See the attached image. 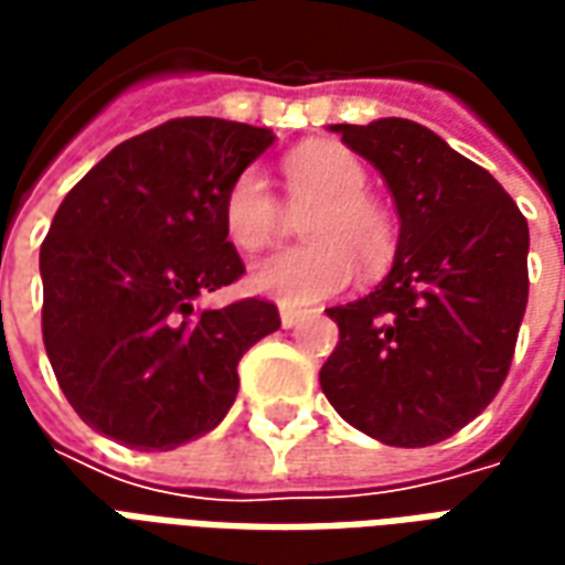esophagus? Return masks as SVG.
I'll return each mask as SVG.
<instances>
[{
	"label": "esophagus",
	"instance_id": "34e87169",
	"mask_svg": "<svg viewBox=\"0 0 565 565\" xmlns=\"http://www.w3.org/2000/svg\"><path fill=\"white\" fill-rule=\"evenodd\" d=\"M306 318V311L302 308H294V306H281V323L290 330V327H296L299 320Z\"/></svg>",
	"mask_w": 565,
	"mask_h": 565
}]
</instances>
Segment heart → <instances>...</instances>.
<instances>
[{
  "instance_id": "heart-1",
  "label": "heart",
  "mask_w": 565,
  "mask_h": 565,
  "mask_svg": "<svg viewBox=\"0 0 565 565\" xmlns=\"http://www.w3.org/2000/svg\"><path fill=\"white\" fill-rule=\"evenodd\" d=\"M287 205L302 217L308 245L278 250L250 266L247 281L281 306H315L342 294L354 278L381 275L396 257V221L369 196L366 166L339 145H308L281 166ZM284 211L266 178L247 169L223 199V230L242 250H259L281 233Z\"/></svg>"
}]
</instances>
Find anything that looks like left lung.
Here are the masks:
<instances>
[{
  "instance_id": "left-lung-1",
  "label": "left lung",
  "mask_w": 565,
  "mask_h": 565,
  "mask_svg": "<svg viewBox=\"0 0 565 565\" xmlns=\"http://www.w3.org/2000/svg\"><path fill=\"white\" fill-rule=\"evenodd\" d=\"M332 132L391 186L399 245L381 287L327 311L339 344L320 387L360 433L426 448L481 415L509 375L530 296L526 217L493 174L415 120Z\"/></svg>"
}]
</instances>
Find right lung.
I'll list each match as a JSON object with an SVG mask.
<instances>
[{
	"label": "right lung",
	"mask_w": 565,
	"mask_h": 565,
	"mask_svg": "<svg viewBox=\"0 0 565 565\" xmlns=\"http://www.w3.org/2000/svg\"><path fill=\"white\" fill-rule=\"evenodd\" d=\"M275 136L174 117L117 145L68 190L42 242V335L60 391L96 433L172 450L221 424L238 360L281 327L259 296L196 311L245 275L226 190Z\"/></svg>",
	"instance_id": "obj_1"
}]
</instances>
